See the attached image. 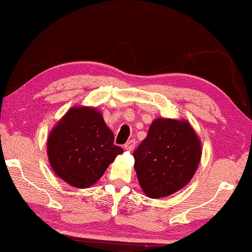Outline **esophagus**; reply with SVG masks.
I'll use <instances>...</instances> for the list:
<instances>
[{
  "mask_svg": "<svg viewBox=\"0 0 252 252\" xmlns=\"http://www.w3.org/2000/svg\"><path fill=\"white\" fill-rule=\"evenodd\" d=\"M134 147H135V140H133V139H131V140H129L127 141L126 145H125V148L126 150H133L134 149Z\"/></svg>",
  "mask_w": 252,
  "mask_h": 252,
  "instance_id": "obj_1",
  "label": "esophagus"
}]
</instances>
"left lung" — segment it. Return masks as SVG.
Segmentation results:
<instances>
[{"label": "left lung", "mask_w": 252, "mask_h": 252, "mask_svg": "<svg viewBox=\"0 0 252 252\" xmlns=\"http://www.w3.org/2000/svg\"><path fill=\"white\" fill-rule=\"evenodd\" d=\"M201 155V142L189 122L155 120L133 153L141 189L151 198L179 190L194 176Z\"/></svg>", "instance_id": "1"}]
</instances>
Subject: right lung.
I'll return each mask as SVG.
<instances>
[{"label":"right lung","mask_w":252,"mask_h":252,"mask_svg":"<svg viewBox=\"0 0 252 252\" xmlns=\"http://www.w3.org/2000/svg\"><path fill=\"white\" fill-rule=\"evenodd\" d=\"M102 114L91 107H73L54 127L47 150L57 176L77 189L96 183L110 163L123 153Z\"/></svg>","instance_id":"right-lung-1"}]
</instances>
